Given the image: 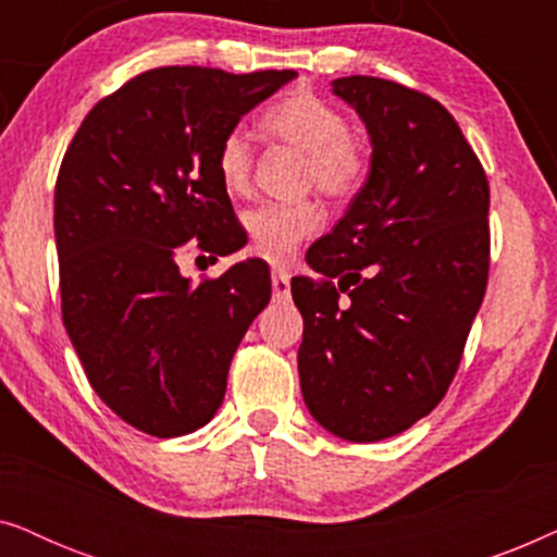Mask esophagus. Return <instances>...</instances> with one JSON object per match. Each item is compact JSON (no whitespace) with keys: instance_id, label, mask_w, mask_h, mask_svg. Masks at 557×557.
<instances>
[{"instance_id":"1","label":"esophagus","mask_w":557,"mask_h":557,"mask_svg":"<svg viewBox=\"0 0 557 557\" xmlns=\"http://www.w3.org/2000/svg\"><path fill=\"white\" fill-rule=\"evenodd\" d=\"M271 286H273V296H276V299H288V294H292V276H288V271H284V269L273 271Z\"/></svg>"}]
</instances>
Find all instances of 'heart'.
Wrapping results in <instances>:
<instances>
[{"label": "heart", "mask_w": 557, "mask_h": 557, "mask_svg": "<svg viewBox=\"0 0 557 557\" xmlns=\"http://www.w3.org/2000/svg\"><path fill=\"white\" fill-rule=\"evenodd\" d=\"M263 132L304 154L301 189H317L326 200L345 202L360 193L370 174V151L360 136L347 132V119L324 98L296 90L261 116ZM215 170L225 193L243 195L250 187L253 151L240 132L220 141ZM250 248L269 261H286L304 240L319 233L324 212L314 200L263 202L243 218Z\"/></svg>", "instance_id": "1"}]
</instances>
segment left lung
Wrapping results in <instances>:
<instances>
[{
    "label": "left lung",
    "instance_id": "8db88e82",
    "mask_svg": "<svg viewBox=\"0 0 557 557\" xmlns=\"http://www.w3.org/2000/svg\"><path fill=\"white\" fill-rule=\"evenodd\" d=\"M332 90L372 157L345 218L307 253L324 278H292L299 380L319 425L370 444L429 416L459 370L490 276V182L431 96L372 75Z\"/></svg>",
    "mask_w": 557,
    "mask_h": 557
}]
</instances>
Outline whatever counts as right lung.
Returning <instances> with one entry per match:
<instances>
[{"label": "right lung", "mask_w": 557, "mask_h": 557, "mask_svg": "<svg viewBox=\"0 0 557 557\" xmlns=\"http://www.w3.org/2000/svg\"><path fill=\"white\" fill-rule=\"evenodd\" d=\"M294 78L154 67L90 109L60 164L63 324L98 398L149 436H185L218 413L235 349L271 299L258 258L193 284L177 256L189 240L212 256L240 248L218 147Z\"/></svg>", "instance_id": "1"}]
</instances>
